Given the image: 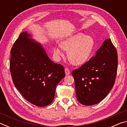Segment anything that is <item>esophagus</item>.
I'll return each instance as SVG.
<instances>
[{"label":"esophagus","instance_id":"obj_1","mask_svg":"<svg viewBox=\"0 0 127 127\" xmlns=\"http://www.w3.org/2000/svg\"><path fill=\"white\" fill-rule=\"evenodd\" d=\"M65 75H66V76H67V75L70 74V70H69L68 68H65Z\"/></svg>","mask_w":127,"mask_h":127}]
</instances>
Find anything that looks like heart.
I'll list each match as a JSON object with an SVG mask.
<instances>
[{"label":"heart","mask_w":127,"mask_h":127,"mask_svg":"<svg viewBox=\"0 0 127 127\" xmlns=\"http://www.w3.org/2000/svg\"><path fill=\"white\" fill-rule=\"evenodd\" d=\"M95 42L91 36L83 33H78L62 40L60 46L53 48L56 59L59 60L64 56V50L68 51V58L75 65L86 63L91 55L94 48Z\"/></svg>","instance_id":"1"}]
</instances>
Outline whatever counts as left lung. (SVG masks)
Masks as SVG:
<instances>
[{
    "instance_id": "8db88e82",
    "label": "left lung",
    "mask_w": 127,
    "mask_h": 127,
    "mask_svg": "<svg viewBox=\"0 0 127 127\" xmlns=\"http://www.w3.org/2000/svg\"><path fill=\"white\" fill-rule=\"evenodd\" d=\"M117 66V51L109 38L94 57L72 72L78 101L87 106L101 101L114 85Z\"/></svg>"
}]
</instances>
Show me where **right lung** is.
Wrapping results in <instances>:
<instances>
[{
	"label": "right lung",
	"mask_w": 127,
	"mask_h": 127,
	"mask_svg": "<svg viewBox=\"0 0 127 127\" xmlns=\"http://www.w3.org/2000/svg\"><path fill=\"white\" fill-rule=\"evenodd\" d=\"M22 32L10 51L13 82L26 100L39 107L50 104L57 85L65 77L61 64L51 61L41 44Z\"/></svg>",
	"instance_id": "right-lung-1"
}]
</instances>
